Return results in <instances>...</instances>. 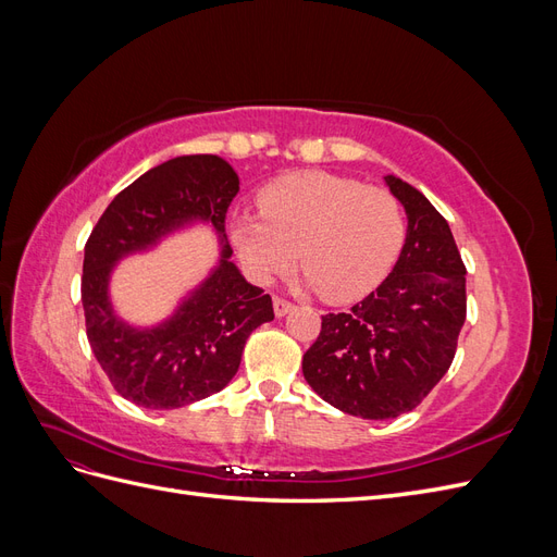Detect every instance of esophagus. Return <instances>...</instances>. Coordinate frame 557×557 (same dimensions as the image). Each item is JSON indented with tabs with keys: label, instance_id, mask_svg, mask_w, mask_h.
<instances>
[{
	"label": "esophagus",
	"instance_id": "34e87169",
	"mask_svg": "<svg viewBox=\"0 0 557 557\" xmlns=\"http://www.w3.org/2000/svg\"><path fill=\"white\" fill-rule=\"evenodd\" d=\"M295 309V305L293 301H288V299H283V297H274V313L278 315V318H283L285 313H290Z\"/></svg>",
	"mask_w": 557,
	"mask_h": 557
}]
</instances>
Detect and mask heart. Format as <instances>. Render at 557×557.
<instances>
[{
	"label": "heart",
	"instance_id": "1",
	"mask_svg": "<svg viewBox=\"0 0 557 557\" xmlns=\"http://www.w3.org/2000/svg\"><path fill=\"white\" fill-rule=\"evenodd\" d=\"M258 205L260 215L230 221V242L258 283L288 272L299 252L311 288L352 301L376 288L401 246L399 205L379 185L299 172L269 183Z\"/></svg>",
	"mask_w": 557,
	"mask_h": 557
}]
</instances>
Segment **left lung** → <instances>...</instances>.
Listing matches in <instances>:
<instances>
[{
	"label": "left lung",
	"instance_id": "8db88e82",
	"mask_svg": "<svg viewBox=\"0 0 557 557\" xmlns=\"http://www.w3.org/2000/svg\"><path fill=\"white\" fill-rule=\"evenodd\" d=\"M387 188L407 211L399 260L348 313L323 315L301 358L307 383L334 409L369 420L416 409L455 358L467 318L460 250L446 218L397 176Z\"/></svg>",
	"mask_w": 557,
	"mask_h": 557
}]
</instances>
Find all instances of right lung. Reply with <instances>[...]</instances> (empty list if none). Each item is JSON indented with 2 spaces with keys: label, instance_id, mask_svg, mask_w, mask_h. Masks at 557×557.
Wrapping results in <instances>:
<instances>
[{
  "label": "right lung",
  "instance_id": "right-lung-1",
  "mask_svg": "<svg viewBox=\"0 0 557 557\" xmlns=\"http://www.w3.org/2000/svg\"><path fill=\"white\" fill-rule=\"evenodd\" d=\"M239 176L218 156H181L113 197L86 244L81 301L97 362L117 395L146 409H178L205 399L237 374L250 332L274 320L272 297L250 285L230 258L225 213ZM209 222L222 258L180 309L153 329L125 324L110 307L117 259L152 247L166 233Z\"/></svg>",
  "mask_w": 557,
  "mask_h": 557
}]
</instances>
